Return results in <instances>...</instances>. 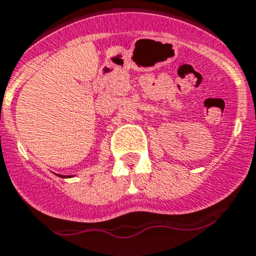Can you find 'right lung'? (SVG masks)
<instances>
[{"label": "right lung", "mask_w": 256, "mask_h": 256, "mask_svg": "<svg viewBox=\"0 0 256 256\" xmlns=\"http://www.w3.org/2000/svg\"><path fill=\"white\" fill-rule=\"evenodd\" d=\"M62 176H63V175H62Z\"/></svg>", "instance_id": "1"}]
</instances>
